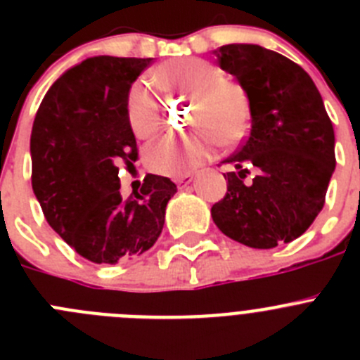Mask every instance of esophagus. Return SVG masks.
<instances>
[{"mask_svg": "<svg viewBox=\"0 0 360 360\" xmlns=\"http://www.w3.org/2000/svg\"><path fill=\"white\" fill-rule=\"evenodd\" d=\"M193 176L195 174L191 173H182V174H178V176H174V184H178V186H182V184H189L191 180H193Z\"/></svg>", "mask_w": 360, "mask_h": 360, "instance_id": "obj_1", "label": "esophagus"}]
</instances>
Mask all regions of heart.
Segmentation results:
<instances>
[{
	"instance_id": "b5f03b06",
	"label": "heart",
	"mask_w": 360,
	"mask_h": 360,
	"mask_svg": "<svg viewBox=\"0 0 360 360\" xmlns=\"http://www.w3.org/2000/svg\"><path fill=\"white\" fill-rule=\"evenodd\" d=\"M151 79L162 90L189 97V124L198 129L182 139L165 136L148 146L144 160L153 173L167 176L186 173L205 158L211 141L218 148H231L247 135L250 108L243 86L221 75L218 66L207 59H171L153 70ZM126 115L136 139L148 141L160 129L157 101L141 82L129 90Z\"/></svg>"
}]
</instances>
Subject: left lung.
<instances>
[{
  "instance_id": "obj_1",
  "label": "left lung",
  "mask_w": 360,
  "mask_h": 360,
  "mask_svg": "<svg viewBox=\"0 0 360 360\" xmlns=\"http://www.w3.org/2000/svg\"><path fill=\"white\" fill-rule=\"evenodd\" d=\"M219 66L247 91L252 126L224 160L227 195L211 209L225 236L272 249L314 224L335 169V135L319 90L299 65L257 44H225ZM255 174L246 180V176Z\"/></svg>"
}]
</instances>
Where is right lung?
I'll return each mask as SVG.
<instances>
[{"mask_svg":"<svg viewBox=\"0 0 360 360\" xmlns=\"http://www.w3.org/2000/svg\"><path fill=\"white\" fill-rule=\"evenodd\" d=\"M151 57H90L52 84L30 136L32 189L50 227L91 263H117L151 249L176 193L148 174L141 195L122 200L119 165L139 158L126 104Z\"/></svg>","mask_w":360,"mask_h":360,"instance_id":"obj_1","label":"right lung"}]
</instances>
